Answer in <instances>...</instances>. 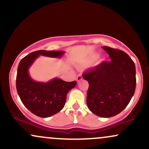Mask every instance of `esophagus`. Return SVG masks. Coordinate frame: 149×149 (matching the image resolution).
Masks as SVG:
<instances>
[{
	"instance_id": "1",
	"label": "esophagus",
	"mask_w": 149,
	"mask_h": 149,
	"mask_svg": "<svg viewBox=\"0 0 149 149\" xmlns=\"http://www.w3.org/2000/svg\"><path fill=\"white\" fill-rule=\"evenodd\" d=\"M82 79H83V77L81 76V75H78V76H77V78H76V80H77V82H79V81H80V80H81Z\"/></svg>"
}]
</instances>
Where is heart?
I'll return each instance as SVG.
<instances>
[{"label": "heart", "instance_id": "heart-1", "mask_svg": "<svg viewBox=\"0 0 149 149\" xmlns=\"http://www.w3.org/2000/svg\"><path fill=\"white\" fill-rule=\"evenodd\" d=\"M97 58H98V56H95V57H92V59L91 61H95V60H97Z\"/></svg>", "mask_w": 149, "mask_h": 149}]
</instances>
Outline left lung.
Returning a JSON list of instances; mask_svg holds the SVG:
<instances>
[{"label": "left lung", "mask_w": 149, "mask_h": 149, "mask_svg": "<svg viewBox=\"0 0 149 149\" xmlns=\"http://www.w3.org/2000/svg\"><path fill=\"white\" fill-rule=\"evenodd\" d=\"M111 61H103L83 74L88 81L87 105L102 118H110L125 109L136 88V69L123 51L103 46Z\"/></svg>", "instance_id": "1"}]
</instances>
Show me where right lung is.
Masks as SVG:
<instances>
[{
	"label": "right lung",
	"mask_w": 149,
	"mask_h": 149,
	"mask_svg": "<svg viewBox=\"0 0 149 149\" xmlns=\"http://www.w3.org/2000/svg\"><path fill=\"white\" fill-rule=\"evenodd\" d=\"M64 51L38 50L30 53L20 61L16 79L17 91L26 109L36 116L50 117L63 109L66 95L75 88L77 82H66L55 78L48 82L36 81L29 73V68L40 55L61 58Z\"/></svg>",
	"instance_id": "right-lung-1"
}]
</instances>
